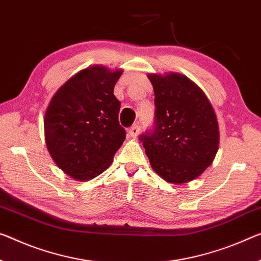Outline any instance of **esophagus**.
Returning a JSON list of instances; mask_svg holds the SVG:
<instances>
[{
	"label": "esophagus",
	"mask_w": 261,
	"mask_h": 261,
	"mask_svg": "<svg viewBox=\"0 0 261 261\" xmlns=\"http://www.w3.org/2000/svg\"><path fill=\"white\" fill-rule=\"evenodd\" d=\"M140 130H141V127H140V126H138V125L132 126L129 128V130H128V134L130 135V138H136V136L139 135Z\"/></svg>",
	"instance_id": "34e87169"
}]
</instances>
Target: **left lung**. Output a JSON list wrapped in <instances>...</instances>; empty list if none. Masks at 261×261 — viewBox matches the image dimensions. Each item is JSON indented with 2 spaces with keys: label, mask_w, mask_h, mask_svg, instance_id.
<instances>
[{
  "label": "left lung",
  "mask_w": 261,
  "mask_h": 261,
  "mask_svg": "<svg viewBox=\"0 0 261 261\" xmlns=\"http://www.w3.org/2000/svg\"><path fill=\"white\" fill-rule=\"evenodd\" d=\"M155 94L154 128L140 136L151 168L167 182L192 181L214 161L216 113L204 92L179 73L148 74Z\"/></svg>",
  "instance_id": "left-lung-1"
}]
</instances>
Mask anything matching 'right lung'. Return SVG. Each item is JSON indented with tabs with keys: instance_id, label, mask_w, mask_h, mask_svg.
<instances>
[{
	"instance_id": "add662e5",
	"label": "right lung",
	"mask_w": 261,
	"mask_h": 261,
	"mask_svg": "<svg viewBox=\"0 0 261 261\" xmlns=\"http://www.w3.org/2000/svg\"><path fill=\"white\" fill-rule=\"evenodd\" d=\"M121 70L91 66L70 78L52 97L44 117L47 150L56 164L78 181L111 166L126 139L119 123L114 86Z\"/></svg>"
}]
</instances>
